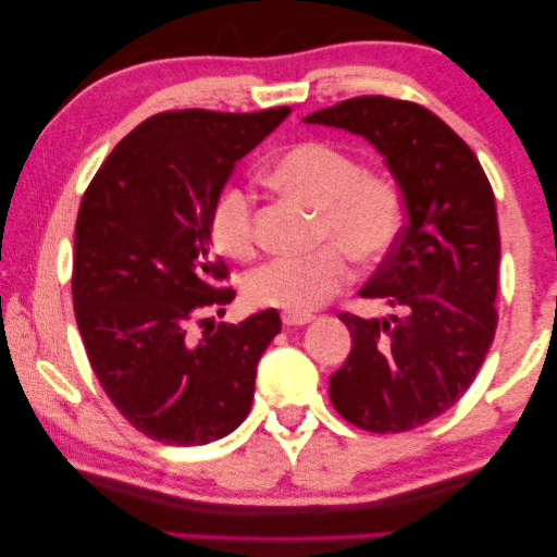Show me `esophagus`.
Masks as SVG:
<instances>
[{"instance_id": "esophagus-1", "label": "esophagus", "mask_w": 557, "mask_h": 557, "mask_svg": "<svg viewBox=\"0 0 557 557\" xmlns=\"http://www.w3.org/2000/svg\"><path fill=\"white\" fill-rule=\"evenodd\" d=\"M281 322H284L286 326H304V324L314 322V314H296V311H284V314H281Z\"/></svg>"}]
</instances>
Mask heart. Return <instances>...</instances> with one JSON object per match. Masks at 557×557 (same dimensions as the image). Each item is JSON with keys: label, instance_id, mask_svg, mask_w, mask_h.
Returning <instances> with one entry per match:
<instances>
[{"label": "heart", "instance_id": "1", "mask_svg": "<svg viewBox=\"0 0 557 557\" xmlns=\"http://www.w3.org/2000/svg\"><path fill=\"white\" fill-rule=\"evenodd\" d=\"M271 185L319 208L317 235L337 240L355 261H380L403 227L398 187L377 174H362L360 164L324 141H301L273 159ZM212 240L231 258H250L256 250L253 200L238 185L220 193L210 218ZM337 246H322L307 256H281L258 265L246 278V296L256 307L309 314L345 286L347 258Z\"/></svg>", "mask_w": 557, "mask_h": 557}]
</instances>
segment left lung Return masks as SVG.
Masks as SVG:
<instances>
[{
	"instance_id": "left-lung-1",
	"label": "left lung",
	"mask_w": 557,
	"mask_h": 557,
	"mask_svg": "<svg viewBox=\"0 0 557 557\" xmlns=\"http://www.w3.org/2000/svg\"><path fill=\"white\" fill-rule=\"evenodd\" d=\"M304 121L362 136L400 187L408 223L360 288L398 314L339 317L352 349L330 377V398L357 429L410 431L459 403L497 330L499 225L490 180L459 134L418 103L360 96Z\"/></svg>"
}]
</instances>
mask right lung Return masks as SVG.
<instances>
[{
	"mask_svg": "<svg viewBox=\"0 0 557 557\" xmlns=\"http://www.w3.org/2000/svg\"><path fill=\"white\" fill-rule=\"evenodd\" d=\"M292 109L157 113L106 157L75 223L73 307L90 368L134 429L202 446L246 421L276 309L218 324L233 288L210 218L238 159ZM202 323V338L191 326Z\"/></svg>",
	"mask_w": 557,
	"mask_h": 557,
	"instance_id": "add662e5",
	"label": "right lung"
}]
</instances>
